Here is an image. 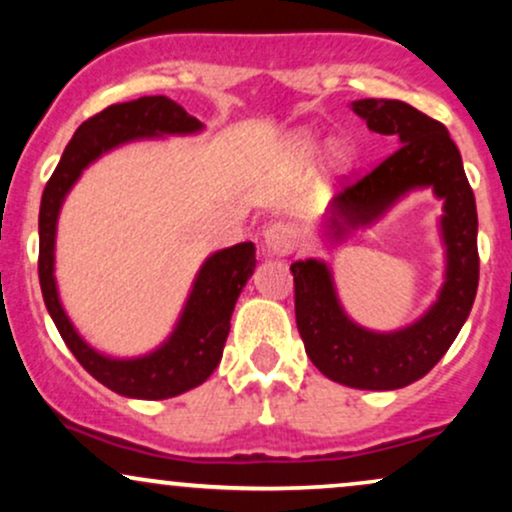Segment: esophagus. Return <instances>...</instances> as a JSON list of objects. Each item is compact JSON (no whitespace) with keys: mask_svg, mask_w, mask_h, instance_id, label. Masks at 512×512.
<instances>
[{"mask_svg":"<svg viewBox=\"0 0 512 512\" xmlns=\"http://www.w3.org/2000/svg\"><path fill=\"white\" fill-rule=\"evenodd\" d=\"M262 245L264 252H269V255H289V252L296 250V231L289 223H269L262 233Z\"/></svg>","mask_w":512,"mask_h":512,"instance_id":"obj_1","label":"esophagus"}]
</instances>
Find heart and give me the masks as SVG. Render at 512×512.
<instances>
[{"label": "heart", "instance_id": "obj_1", "mask_svg": "<svg viewBox=\"0 0 512 512\" xmlns=\"http://www.w3.org/2000/svg\"><path fill=\"white\" fill-rule=\"evenodd\" d=\"M320 137H317L315 132H308V129H303V132H296L291 134L289 139V154L291 158H296L298 163H308L313 161V158L320 154ZM351 161H354V151L349 149L346 144H334L330 149V168L337 170V173H344L346 168L351 166Z\"/></svg>", "mask_w": 512, "mask_h": 512}]
</instances>
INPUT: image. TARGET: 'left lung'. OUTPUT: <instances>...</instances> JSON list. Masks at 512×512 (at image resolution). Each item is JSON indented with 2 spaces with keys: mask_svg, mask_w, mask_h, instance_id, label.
Segmentation results:
<instances>
[{
  "mask_svg": "<svg viewBox=\"0 0 512 512\" xmlns=\"http://www.w3.org/2000/svg\"><path fill=\"white\" fill-rule=\"evenodd\" d=\"M351 110L366 120L370 132L395 137L397 151L332 199L320 221L322 238L339 243L351 231L383 219L409 192L431 190L443 199V286L431 308L407 327L375 332L346 315L330 264L315 257L298 260L291 264L296 325L305 354L334 383L356 390H399L436 366L472 310L479 286L477 204L460 151L438 120L409 103L383 98L354 101Z\"/></svg>",
  "mask_w": 512,
  "mask_h": 512,
  "instance_id": "obj_1",
  "label": "left lung"
}]
</instances>
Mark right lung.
Instances as JSON below:
<instances>
[{
    "instance_id": "add662e5",
    "label": "right lung",
    "mask_w": 512,
    "mask_h": 512,
    "mask_svg": "<svg viewBox=\"0 0 512 512\" xmlns=\"http://www.w3.org/2000/svg\"><path fill=\"white\" fill-rule=\"evenodd\" d=\"M204 129L197 117L166 96H144L137 101L117 103L93 115L74 132L48 180L40 202L38 274L48 313L60 330L64 344L98 383L122 397L168 399L202 385L214 373L223 356L231 315L236 301L255 272V245L238 243L216 250L202 262L166 342L144 356L117 358L93 349L81 337L60 301L55 279L57 221L64 199L84 170L103 154L129 142L161 137H187Z\"/></svg>"
}]
</instances>
